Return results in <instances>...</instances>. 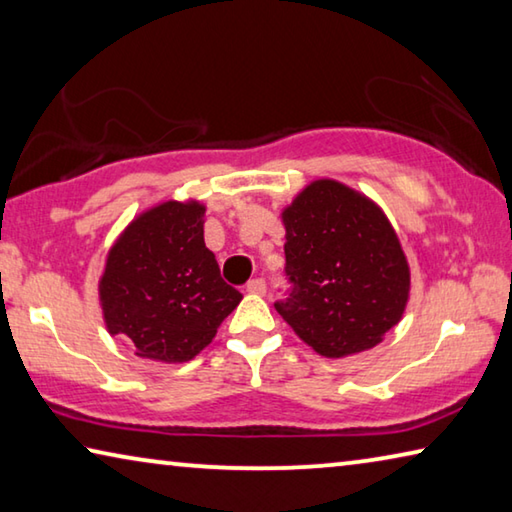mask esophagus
<instances>
[{
	"label": "esophagus",
	"instance_id": "obj_1",
	"mask_svg": "<svg viewBox=\"0 0 512 512\" xmlns=\"http://www.w3.org/2000/svg\"><path fill=\"white\" fill-rule=\"evenodd\" d=\"M246 291L253 293V296H262V293L266 291V284H264V280H259V277H255V280L248 282Z\"/></svg>",
	"mask_w": 512,
	"mask_h": 512
}]
</instances>
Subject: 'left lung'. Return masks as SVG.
<instances>
[{
	"mask_svg": "<svg viewBox=\"0 0 512 512\" xmlns=\"http://www.w3.org/2000/svg\"><path fill=\"white\" fill-rule=\"evenodd\" d=\"M291 298L275 309L327 359L366 352L400 323L411 268L384 210L350 185L318 178L280 212Z\"/></svg>",
	"mask_w": 512,
	"mask_h": 512,
	"instance_id": "1",
	"label": "left lung"
}]
</instances>
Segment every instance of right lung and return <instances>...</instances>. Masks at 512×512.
<instances>
[{"label": "right lung", "mask_w": 512, "mask_h": 512, "mask_svg": "<svg viewBox=\"0 0 512 512\" xmlns=\"http://www.w3.org/2000/svg\"><path fill=\"white\" fill-rule=\"evenodd\" d=\"M203 223L201 201L169 198L135 214L110 246L99 277L103 323L135 357L192 361L244 298L223 282Z\"/></svg>", "instance_id": "right-lung-1"}]
</instances>
